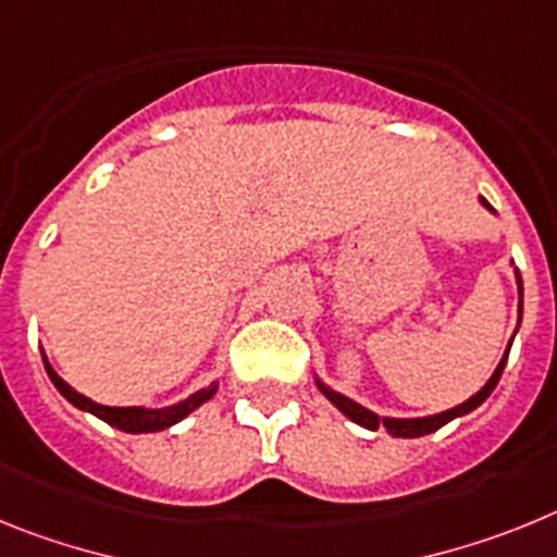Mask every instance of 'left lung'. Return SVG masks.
<instances>
[{"mask_svg":"<svg viewBox=\"0 0 557 557\" xmlns=\"http://www.w3.org/2000/svg\"><path fill=\"white\" fill-rule=\"evenodd\" d=\"M480 205L485 207L487 212H493V215H496V210H493V207L487 205L482 196H480ZM512 272H516V285H519V325H521V297H524V285H521L519 269H512ZM510 345H507L505 356H502V361L496 364V370H493V375L487 379V384L482 386L480 393L471 395L468 400H462L459 406H454V409H446V412H437V414H425V418H386V414H375L372 409H367V406L356 404V400L347 398V395L336 393V389H333V386H327L325 381L319 379V375H317V386H319V393L325 395V398L336 406L338 412L345 414V418H350L352 423H359V425H364V429H370V432H379V429H384V432L393 434V437H423V434L437 432V429H443L446 423H451L454 418H462V414L473 412L476 406L485 404L487 395H491L493 389H496V384H499L502 370H505V364H507V352H510Z\"/></svg>","mask_w":557,"mask_h":557,"instance_id":"1","label":"left lung"}]
</instances>
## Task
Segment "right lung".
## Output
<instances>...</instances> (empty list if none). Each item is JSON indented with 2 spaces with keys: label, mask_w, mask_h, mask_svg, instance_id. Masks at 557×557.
I'll return each instance as SVG.
<instances>
[{
  "label": "right lung",
  "mask_w": 557,
  "mask_h": 557,
  "mask_svg": "<svg viewBox=\"0 0 557 557\" xmlns=\"http://www.w3.org/2000/svg\"><path fill=\"white\" fill-rule=\"evenodd\" d=\"M45 370L47 375H50L52 384H55L58 393L64 395L72 406H77L81 412L95 414V418H100L103 423L114 425V429L128 434L164 432V429H171V425H176L178 420H185L193 409H198L205 400H210L212 395L219 393V381H215V384L205 386V389H198V393L187 395L185 400H178V404H171V406H106V404H98V400L86 398V395H81L77 389H72V386L66 384L55 370H52L47 356H45Z\"/></svg>",
  "instance_id": "add662e5"
}]
</instances>
